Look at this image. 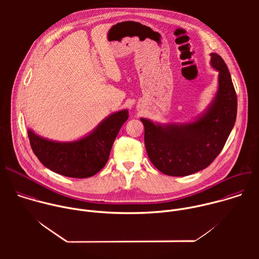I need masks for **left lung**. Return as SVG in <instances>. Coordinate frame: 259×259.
<instances>
[{"mask_svg": "<svg viewBox=\"0 0 259 259\" xmlns=\"http://www.w3.org/2000/svg\"><path fill=\"white\" fill-rule=\"evenodd\" d=\"M211 64L219 71L218 91L207 112L193 123L144 125V144L154 166L170 176H187L207 168L223 151L237 118V94L231 73L216 53Z\"/></svg>", "mask_w": 259, "mask_h": 259, "instance_id": "left-lung-1", "label": "left lung"}]
</instances>
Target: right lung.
<instances>
[{
  "mask_svg": "<svg viewBox=\"0 0 259 259\" xmlns=\"http://www.w3.org/2000/svg\"><path fill=\"white\" fill-rule=\"evenodd\" d=\"M128 119V110L107 117L91 134L72 142H56L35 135L28 129L33 154L48 169L67 177L87 178L107 163L114 141Z\"/></svg>",
  "mask_w": 259,
  "mask_h": 259,
  "instance_id": "right-lung-1",
  "label": "right lung"
}]
</instances>
